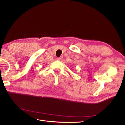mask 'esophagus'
Masks as SVG:
<instances>
[{
  "label": "esophagus",
  "mask_w": 125,
  "mask_h": 125,
  "mask_svg": "<svg viewBox=\"0 0 125 125\" xmlns=\"http://www.w3.org/2000/svg\"><path fill=\"white\" fill-rule=\"evenodd\" d=\"M62 59V57H58L57 58V59L58 60H61Z\"/></svg>",
  "instance_id": "34e87169"
}]
</instances>
